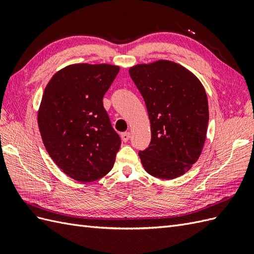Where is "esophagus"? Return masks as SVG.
<instances>
[{
	"label": "esophagus",
	"instance_id": "obj_1",
	"mask_svg": "<svg viewBox=\"0 0 254 254\" xmlns=\"http://www.w3.org/2000/svg\"><path fill=\"white\" fill-rule=\"evenodd\" d=\"M121 139L125 141V142H127L128 139H129V133L128 132H125V133H122L121 134Z\"/></svg>",
	"mask_w": 254,
	"mask_h": 254
}]
</instances>
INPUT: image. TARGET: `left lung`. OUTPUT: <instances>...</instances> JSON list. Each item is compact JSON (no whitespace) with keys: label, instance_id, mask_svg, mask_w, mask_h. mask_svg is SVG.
Segmentation results:
<instances>
[{"label":"left lung","instance_id":"1","mask_svg":"<svg viewBox=\"0 0 254 254\" xmlns=\"http://www.w3.org/2000/svg\"><path fill=\"white\" fill-rule=\"evenodd\" d=\"M144 97L151 141L138 155L151 176L170 180L190 170L206 140L209 110L198 78L168 60L136 64L128 69Z\"/></svg>","mask_w":254,"mask_h":254}]
</instances>
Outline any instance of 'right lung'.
Masks as SVG:
<instances>
[{
    "label": "right lung",
    "mask_w": 254,
    "mask_h": 254,
    "mask_svg": "<svg viewBox=\"0 0 254 254\" xmlns=\"http://www.w3.org/2000/svg\"><path fill=\"white\" fill-rule=\"evenodd\" d=\"M119 69L107 63L70 64L58 70L44 90L37 113L44 146L60 170L79 183L108 174L120 148L103 106Z\"/></svg>",
    "instance_id": "obj_1"
}]
</instances>
